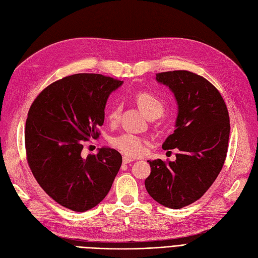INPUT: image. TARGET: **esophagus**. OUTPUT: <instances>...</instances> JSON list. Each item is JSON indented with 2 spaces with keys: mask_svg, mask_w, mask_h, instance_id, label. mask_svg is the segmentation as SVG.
<instances>
[{
  "mask_svg": "<svg viewBox=\"0 0 258 258\" xmlns=\"http://www.w3.org/2000/svg\"><path fill=\"white\" fill-rule=\"evenodd\" d=\"M132 161H135V159L129 158V157H126V156H123V157H122V162L125 163V164L130 163V162H132Z\"/></svg>",
  "mask_w": 258,
  "mask_h": 258,
  "instance_id": "obj_1",
  "label": "esophagus"
}]
</instances>
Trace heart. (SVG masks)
Returning <instances> with one entry per match:
<instances>
[{
  "instance_id": "1",
  "label": "heart",
  "mask_w": 258,
  "mask_h": 258,
  "mask_svg": "<svg viewBox=\"0 0 258 258\" xmlns=\"http://www.w3.org/2000/svg\"><path fill=\"white\" fill-rule=\"evenodd\" d=\"M136 102L139 108L143 111L147 117L152 115H161L163 112V103L153 94L146 92H141L136 95ZM120 113V105L115 104L108 114L110 121H116ZM112 145L118 149L123 155L128 157L137 158L144 155L146 152V141L140 137H137L131 133H123L118 137H115L112 140Z\"/></svg>"
}]
</instances>
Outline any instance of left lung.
Returning a JSON list of instances; mask_svg holds the SVG:
<instances>
[{"instance_id":"1","label":"left lung","mask_w":258,"mask_h":258,"mask_svg":"<svg viewBox=\"0 0 258 258\" xmlns=\"http://www.w3.org/2000/svg\"><path fill=\"white\" fill-rule=\"evenodd\" d=\"M177 102L174 133L163 149H178L175 161L148 160L152 171L145 180L148 194L161 205L179 209L201 199L224 164L229 116L217 88L205 78L186 70L156 75Z\"/></svg>"}]
</instances>
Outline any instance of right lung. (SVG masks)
<instances>
[{"mask_svg":"<svg viewBox=\"0 0 258 258\" xmlns=\"http://www.w3.org/2000/svg\"><path fill=\"white\" fill-rule=\"evenodd\" d=\"M122 81L97 74H77L50 84L32 103L25 123L31 171L43 191L77 212L94 208L106 197L121 155L102 147L81 156L83 141L97 139L112 92Z\"/></svg>","mask_w":258,"mask_h":258,"instance_id":"1","label":"right lung"}]
</instances>
